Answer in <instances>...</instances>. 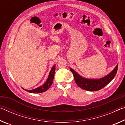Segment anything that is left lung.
I'll return each mask as SVG.
<instances>
[{
	"mask_svg": "<svg viewBox=\"0 0 125 125\" xmlns=\"http://www.w3.org/2000/svg\"><path fill=\"white\" fill-rule=\"evenodd\" d=\"M118 64L108 74L99 79H89L82 77L79 74L70 68V70L73 73L75 83L83 89L90 92H94L100 90L107 85L115 77L117 71Z\"/></svg>",
	"mask_w": 125,
	"mask_h": 125,
	"instance_id": "8db88e82",
	"label": "left lung"
}]
</instances>
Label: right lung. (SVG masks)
<instances>
[{
    "instance_id": "right-lung-1",
    "label": "right lung",
    "mask_w": 125,
    "mask_h": 125,
    "mask_svg": "<svg viewBox=\"0 0 125 125\" xmlns=\"http://www.w3.org/2000/svg\"><path fill=\"white\" fill-rule=\"evenodd\" d=\"M55 68H56V64H54L53 66L52 67V68H51V70L50 72L49 73V75H48L47 80H46V82L42 85L32 90H27V89H24L23 88H22L25 90L27 91V92L31 93H41L46 92V91L48 89L50 88V86L52 85L53 80V78H54Z\"/></svg>"
}]
</instances>
